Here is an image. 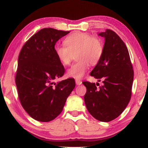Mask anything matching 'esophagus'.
I'll return each instance as SVG.
<instances>
[{"mask_svg":"<svg viewBox=\"0 0 148 148\" xmlns=\"http://www.w3.org/2000/svg\"><path fill=\"white\" fill-rule=\"evenodd\" d=\"M75 83L77 85H81L82 84V82L79 79H75Z\"/></svg>","mask_w":148,"mask_h":148,"instance_id":"34e87169","label":"esophagus"}]
</instances>
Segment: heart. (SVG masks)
Returning a JSON list of instances; mask_svg holds the SVG:
<instances>
[{
  "instance_id": "1",
  "label": "heart",
  "mask_w": 148,
  "mask_h": 148,
  "mask_svg": "<svg viewBox=\"0 0 148 148\" xmlns=\"http://www.w3.org/2000/svg\"><path fill=\"white\" fill-rule=\"evenodd\" d=\"M64 46L54 48L56 57L62 65H69L76 54L78 61L68 70L67 75L80 79L86 73L90 65L95 66L100 62L104 52V46L98 38L84 32H75L68 36L64 40Z\"/></svg>"
}]
</instances>
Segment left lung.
<instances>
[{"instance_id":"left-lung-1","label":"left lung","mask_w":148,"mask_h":148,"mask_svg":"<svg viewBox=\"0 0 148 148\" xmlns=\"http://www.w3.org/2000/svg\"><path fill=\"white\" fill-rule=\"evenodd\" d=\"M98 35L105 38L104 52L90 75L99 82L102 80L103 85L83 82L87 89L84 101L95 119L109 122L117 118L128 105L134 72L128 49L121 38L108 29Z\"/></svg>"}]
</instances>
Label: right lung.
Returning a JSON list of instances; mask_svg holds the SVG:
<instances>
[{"label":"right lung","instance_id":"right-lung-1","mask_svg":"<svg viewBox=\"0 0 148 148\" xmlns=\"http://www.w3.org/2000/svg\"><path fill=\"white\" fill-rule=\"evenodd\" d=\"M69 32L44 28L32 36L20 51L15 75L18 96L24 110L38 121L49 122L58 116L75 87L73 78L54 83L65 71L56 57L54 46Z\"/></svg>","mask_w":148,"mask_h":148}]
</instances>
